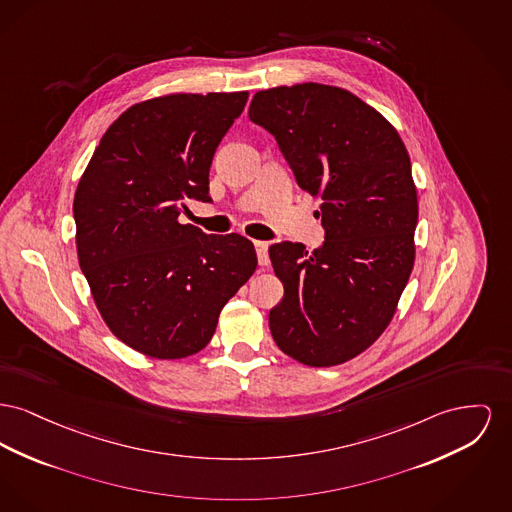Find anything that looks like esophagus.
Wrapping results in <instances>:
<instances>
[{"label":"esophagus","instance_id":"1","mask_svg":"<svg viewBox=\"0 0 512 512\" xmlns=\"http://www.w3.org/2000/svg\"><path fill=\"white\" fill-rule=\"evenodd\" d=\"M255 243V251H257V261L261 267H267L269 261V243L267 241H253Z\"/></svg>","mask_w":512,"mask_h":512}]
</instances>
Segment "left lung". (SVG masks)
Here are the masks:
<instances>
[{
    "mask_svg": "<svg viewBox=\"0 0 512 512\" xmlns=\"http://www.w3.org/2000/svg\"><path fill=\"white\" fill-rule=\"evenodd\" d=\"M249 120L276 139L303 191L319 197L325 243L269 249L284 298L276 346L311 367L356 358L389 327L414 267L418 195L398 131L356 94L319 83L259 91Z\"/></svg>",
    "mask_w": 512,
    "mask_h": 512,
    "instance_id": "1",
    "label": "left lung"
}]
</instances>
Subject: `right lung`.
<instances>
[{"label":"right lung","mask_w":512,"mask_h":512,"mask_svg":"<svg viewBox=\"0 0 512 512\" xmlns=\"http://www.w3.org/2000/svg\"><path fill=\"white\" fill-rule=\"evenodd\" d=\"M247 96L168 94L127 108L77 185L81 271L108 329L145 356L203 350L222 307L257 269L247 238L178 220L187 199L211 203L212 156Z\"/></svg>","instance_id":"1"}]
</instances>
